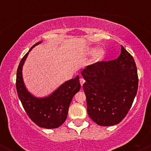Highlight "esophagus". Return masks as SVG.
Masks as SVG:
<instances>
[{"mask_svg":"<svg viewBox=\"0 0 151 151\" xmlns=\"http://www.w3.org/2000/svg\"><path fill=\"white\" fill-rule=\"evenodd\" d=\"M84 82H85V80H84V78H81V79H80V84H81V86H83V84H84Z\"/></svg>","mask_w":151,"mask_h":151,"instance_id":"34e87169","label":"esophagus"}]
</instances>
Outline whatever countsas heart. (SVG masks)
Returning <instances> with one entry per match:
<instances>
[{
	"mask_svg": "<svg viewBox=\"0 0 151 151\" xmlns=\"http://www.w3.org/2000/svg\"><path fill=\"white\" fill-rule=\"evenodd\" d=\"M94 51H95L94 49H91L89 51V52H94ZM103 55H104L103 52H102V51L99 52L96 55V56H95V60L98 61V60H101V59L102 58V57H103Z\"/></svg>",
	"mask_w": 151,
	"mask_h": 151,
	"instance_id": "heart-1",
	"label": "heart"
}]
</instances>
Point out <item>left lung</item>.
<instances>
[{
	"instance_id": "1",
	"label": "left lung",
	"mask_w": 151,
	"mask_h": 151,
	"mask_svg": "<svg viewBox=\"0 0 151 151\" xmlns=\"http://www.w3.org/2000/svg\"><path fill=\"white\" fill-rule=\"evenodd\" d=\"M116 60L100 61L81 71L86 80L87 113L99 126L119 124L131 109L138 86L137 67L132 55L121 45Z\"/></svg>"
}]
</instances>
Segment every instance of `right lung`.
I'll return each mask as SVG.
<instances>
[{"instance_id": "obj_1", "label": "right lung", "mask_w": 151, "mask_h": 151, "mask_svg": "<svg viewBox=\"0 0 151 151\" xmlns=\"http://www.w3.org/2000/svg\"><path fill=\"white\" fill-rule=\"evenodd\" d=\"M39 43L32 46L29 52ZM29 52L20 60L17 70L15 85L18 96L26 114L36 125L45 129H56L66 121L72 98L80 90L79 77L66 81L48 97H34L26 90L22 77V67Z\"/></svg>"}]
</instances>
